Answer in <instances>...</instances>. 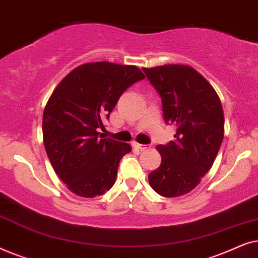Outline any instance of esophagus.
I'll return each instance as SVG.
<instances>
[{
	"mask_svg": "<svg viewBox=\"0 0 258 258\" xmlns=\"http://www.w3.org/2000/svg\"><path fill=\"white\" fill-rule=\"evenodd\" d=\"M133 147H134V148H136V149H140V150H144V149H147V146H146V144L137 143V142H135V141H134V142H133Z\"/></svg>",
	"mask_w": 258,
	"mask_h": 258,
	"instance_id": "34e87169",
	"label": "esophagus"
}]
</instances>
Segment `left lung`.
I'll return each instance as SVG.
<instances>
[{"label": "left lung", "mask_w": 258, "mask_h": 258, "mask_svg": "<svg viewBox=\"0 0 258 258\" xmlns=\"http://www.w3.org/2000/svg\"><path fill=\"white\" fill-rule=\"evenodd\" d=\"M162 100L165 123L177 125L175 140L160 144L162 162L148 178L164 197L195 189L210 170L224 136V115L210 83L189 66L142 68Z\"/></svg>", "instance_id": "8db88e82"}]
</instances>
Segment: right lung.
<instances>
[{"instance_id": "1", "label": "right lung", "mask_w": 258, "mask_h": 258, "mask_svg": "<svg viewBox=\"0 0 258 258\" xmlns=\"http://www.w3.org/2000/svg\"><path fill=\"white\" fill-rule=\"evenodd\" d=\"M143 79L135 66L84 63L52 91L42 121L43 143L52 168L70 191L91 199L114 185L119 161L132 147L107 139L100 129L119 96Z\"/></svg>"}]
</instances>
